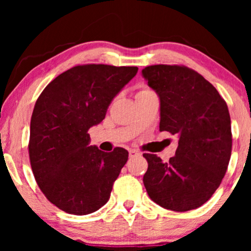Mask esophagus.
Returning a JSON list of instances; mask_svg holds the SVG:
<instances>
[{
  "instance_id": "34e87169",
  "label": "esophagus",
  "mask_w": 251,
  "mask_h": 251,
  "mask_svg": "<svg viewBox=\"0 0 251 251\" xmlns=\"http://www.w3.org/2000/svg\"><path fill=\"white\" fill-rule=\"evenodd\" d=\"M140 153L138 151H135V150H129V158H134L137 157V155H139Z\"/></svg>"
}]
</instances>
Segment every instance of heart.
<instances>
[{
	"instance_id": "heart-1",
	"label": "heart",
	"mask_w": 251,
	"mask_h": 251,
	"mask_svg": "<svg viewBox=\"0 0 251 251\" xmlns=\"http://www.w3.org/2000/svg\"><path fill=\"white\" fill-rule=\"evenodd\" d=\"M146 91H150V89H148V88H143V89H140L139 93H142V92H146Z\"/></svg>"
}]
</instances>
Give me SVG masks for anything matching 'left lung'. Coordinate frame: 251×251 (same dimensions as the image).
I'll return each mask as SVG.
<instances>
[{
  "instance_id": "obj_1",
  "label": "left lung",
  "mask_w": 251,
  "mask_h": 251,
  "mask_svg": "<svg viewBox=\"0 0 251 251\" xmlns=\"http://www.w3.org/2000/svg\"><path fill=\"white\" fill-rule=\"evenodd\" d=\"M160 100V131L178 137L176 155L149 163L143 181L152 201L172 211H189L218 189L231 155V120L226 102L200 73L178 65H153L142 71Z\"/></svg>"
}]
</instances>
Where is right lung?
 <instances>
[{
    "label": "right lung",
    "mask_w": 251,
    "mask_h": 251,
    "mask_svg": "<svg viewBox=\"0 0 251 251\" xmlns=\"http://www.w3.org/2000/svg\"><path fill=\"white\" fill-rule=\"evenodd\" d=\"M137 72L125 66H75L37 98L30 120V165L40 190L62 211L88 215L109 200L128 152L89 145L88 129L105 119L113 98Z\"/></svg>",
    "instance_id": "obj_1"
}]
</instances>
